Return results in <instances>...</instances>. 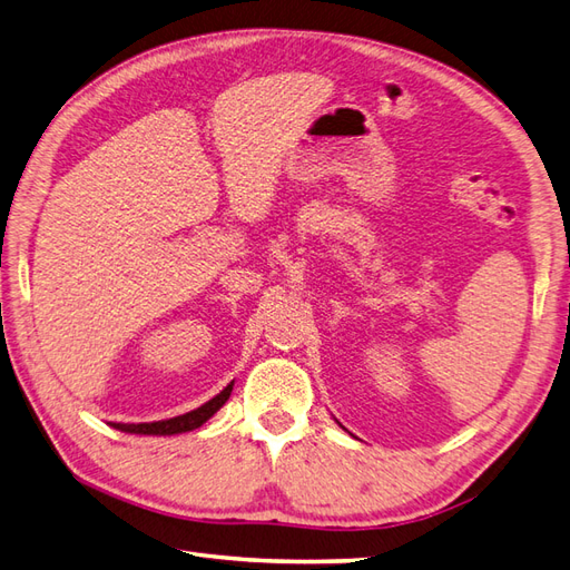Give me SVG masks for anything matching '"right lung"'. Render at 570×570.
Masks as SVG:
<instances>
[{
  "mask_svg": "<svg viewBox=\"0 0 570 570\" xmlns=\"http://www.w3.org/2000/svg\"><path fill=\"white\" fill-rule=\"evenodd\" d=\"M233 383L226 385L216 397H212L207 404L197 406V410L187 412L183 416H173V419H164V421H151V424H112V429L125 431V433H141V435H173V433H185L199 429L204 421H209L222 406L226 404V400L230 397Z\"/></svg>",
  "mask_w": 570,
  "mask_h": 570,
  "instance_id": "1",
  "label": "right lung"
}]
</instances>
